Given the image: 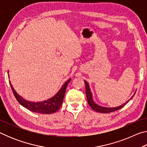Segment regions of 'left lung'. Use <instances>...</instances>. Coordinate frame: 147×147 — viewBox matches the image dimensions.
I'll list each match as a JSON object with an SVG mask.
<instances>
[{
    "mask_svg": "<svg viewBox=\"0 0 147 147\" xmlns=\"http://www.w3.org/2000/svg\"><path fill=\"white\" fill-rule=\"evenodd\" d=\"M84 82H85V84H86V94L87 99H88V102L89 104V105L90 106L91 108L93 109V110H94L95 111H97V112H100V113H108L113 112V111H115L117 110H118V109L122 108L123 107H124L126 104L128 102L129 100H130L131 99L133 98V96H134V94H135L136 92V91L135 92V93L134 94V95L131 96V97L129 99L127 102H126L125 103L122 104V105H121L120 106L115 107V108H106V107L98 106L95 102H94L93 101V96H92L91 91L90 90V88H89V84L85 80H84Z\"/></svg>",
    "mask_w": 147,
    "mask_h": 147,
    "instance_id": "8db88e82",
    "label": "left lung"
}]
</instances>
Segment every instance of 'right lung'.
I'll list each match as a JSON object with an SVG mask.
<instances>
[{"mask_svg":"<svg viewBox=\"0 0 147 147\" xmlns=\"http://www.w3.org/2000/svg\"><path fill=\"white\" fill-rule=\"evenodd\" d=\"M70 81L71 78L69 79L68 80L63 84V86L61 87L58 93H57L54 96H53V97L48 99V100H45L43 102H30L24 100V98H22L21 96L19 95V94L17 93V92L15 91V89H13V86H11L10 81L9 82L15 97L16 98L17 100L19 102L20 104H21V105L24 107V108L33 111V112L42 114H51L56 112V111H58V109L61 108L62 102H63V100L67 86L68 84Z\"/></svg>","mask_w":147,"mask_h":147,"instance_id":"add662e5","label":"right lung"}]
</instances>
